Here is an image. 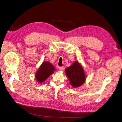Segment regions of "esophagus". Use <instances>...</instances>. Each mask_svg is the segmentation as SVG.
Segmentation results:
<instances>
[{
    "label": "esophagus",
    "instance_id": "esophagus-1",
    "mask_svg": "<svg viewBox=\"0 0 122 122\" xmlns=\"http://www.w3.org/2000/svg\"><path fill=\"white\" fill-rule=\"evenodd\" d=\"M59 70L60 71H62L64 70V67H59Z\"/></svg>",
    "mask_w": 122,
    "mask_h": 122
}]
</instances>
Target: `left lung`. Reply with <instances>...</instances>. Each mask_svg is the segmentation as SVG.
<instances>
[{
    "mask_svg": "<svg viewBox=\"0 0 122 122\" xmlns=\"http://www.w3.org/2000/svg\"><path fill=\"white\" fill-rule=\"evenodd\" d=\"M65 72L73 88L80 87L85 82L86 75L83 67L77 61H74L71 66L66 69Z\"/></svg>",
    "mask_w": 122,
    "mask_h": 122,
    "instance_id": "obj_1",
    "label": "left lung"
}]
</instances>
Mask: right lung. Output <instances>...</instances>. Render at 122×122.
Here are the masks:
<instances>
[{
	"instance_id": "1",
	"label": "right lung",
	"mask_w": 122,
	"mask_h": 122,
	"mask_svg": "<svg viewBox=\"0 0 122 122\" xmlns=\"http://www.w3.org/2000/svg\"><path fill=\"white\" fill-rule=\"evenodd\" d=\"M54 66L48 61H44L35 73V78L39 84L45 81L49 76L54 73Z\"/></svg>"
}]
</instances>
